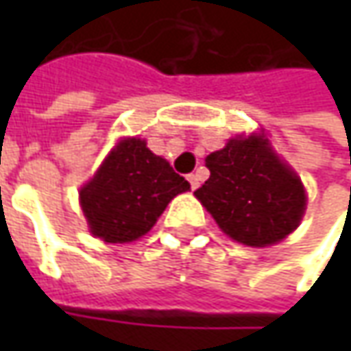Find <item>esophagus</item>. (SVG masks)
<instances>
[{"instance_id":"esophagus-1","label":"esophagus","mask_w":351,"mask_h":351,"mask_svg":"<svg viewBox=\"0 0 351 351\" xmlns=\"http://www.w3.org/2000/svg\"><path fill=\"white\" fill-rule=\"evenodd\" d=\"M187 180L191 183V189H197V187H199V176H197V173H189Z\"/></svg>"}]
</instances>
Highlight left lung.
<instances>
[{
  "instance_id": "8db88e82",
  "label": "left lung",
  "mask_w": 351,
  "mask_h": 351,
  "mask_svg": "<svg viewBox=\"0 0 351 351\" xmlns=\"http://www.w3.org/2000/svg\"><path fill=\"white\" fill-rule=\"evenodd\" d=\"M205 164L210 176L195 197L230 238L260 248L297 228L306 203L303 185L263 136L230 141Z\"/></svg>"
}]
</instances>
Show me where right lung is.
Returning <instances> with one entry per match:
<instances>
[{
	"instance_id": "obj_1",
	"label": "right lung",
	"mask_w": 351,
	"mask_h": 351,
	"mask_svg": "<svg viewBox=\"0 0 351 351\" xmlns=\"http://www.w3.org/2000/svg\"><path fill=\"white\" fill-rule=\"evenodd\" d=\"M189 187L164 158L146 148V142L130 138L107 156L80 199L91 234L123 244L146 234L169 201Z\"/></svg>"
}]
</instances>
